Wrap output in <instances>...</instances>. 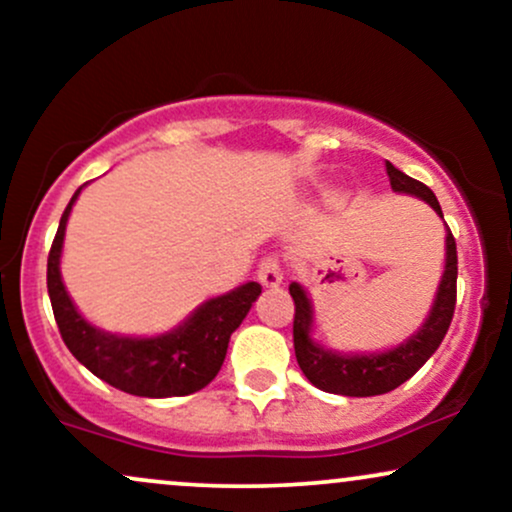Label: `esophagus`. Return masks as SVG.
<instances>
[{
    "label": "esophagus",
    "mask_w": 512,
    "mask_h": 512,
    "mask_svg": "<svg viewBox=\"0 0 512 512\" xmlns=\"http://www.w3.org/2000/svg\"><path fill=\"white\" fill-rule=\"evenodd\" d=\"M257 279L264 289H276V286L284 281V272H281V264L276 257H267V260L260 262V269H257Z\"/></svg>",
    "instance_id": "34e87169"
}]
</instances>
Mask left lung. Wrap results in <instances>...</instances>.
Instances as JSON below:
<instances>
[{"label":"left lung","instance_id":"left-lung-1","mask_svg":"<svg viewBox=\"0 0 512 512\" xmlns=\"http://www.w3.org/2000/svg\"><path fill=\"white\" fill-rule=\"evenodd\" d=\"M387 178L395 192L414 195L424 199L433 207V211L443 219V211L431 187L424 182L409 178L402 170L387 161ZM448 228V226H445ZM289 293L296 303V315H293V349H296V361L303 375L322 392L346 397H373L385 395L402 383H407L424 363L436 354V349L448 334L457 301V245L452 238L450 228L445 236V272L438 284L436 301L431 305L426 322L409 339L395 349L380 351V354H339V351L325 349L322 344L313 342V301L301 284L289 286Z\"/></svg>","mask_w":512,"mask_h":512}]
</instances>
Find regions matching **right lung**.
Returning a JSON list of instances; mask_svg holds the SVG:
<instances>
[{"instance_id": "add662e5", "label": "right lung", "mask_w": 512, "mask_h": 512, "mask_svg": "<svg viewBox=\"0 0 512 512\" xmlns=\"http://www.w3.org/2000/svg\"><path fill=\"white\" fill-rule=\"evenodd\" d=\"M64 209L48 255V293L57 327L81 366L117 390L137 397H182L207 387L226 358L231 334L250 313L262 293L257 281L209 298L182 325L158 337H122L93 327L76 310L62 284L60 257L69 214L79 197Z\"/></svg>"}]
</instances>
